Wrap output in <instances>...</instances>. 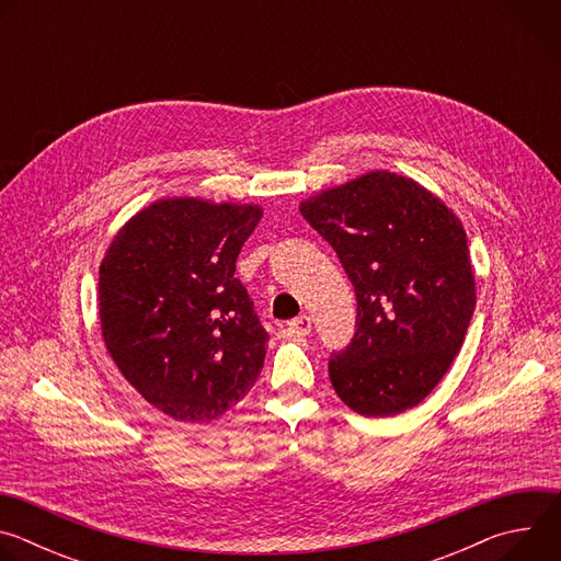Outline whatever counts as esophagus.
Listing matches in <instances>:
<instances>
[{
	"mask_svg": "<svg viewBox=\"0 0 561 561\" xmlns=\"http://www.w3.org/2000/svg\"><path fill=\"white\" fill-rule=\"evenodd\" d=\"M310 329H312V322L308 314H299L293 319V322H288V331L297 337H306L310 333Z\"/></svg>",
	"mask_w": 561,
	"mask_h": 561,
	"instance_id": "esophagus-1",
	"label": "esophagus"
}]
</instances>
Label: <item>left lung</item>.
<instances>
[{"label":"left lung","mask_w":561,"mask_h":561,"mask_svg":"<svg viewBox=\"0 0 561 561\" xmlns=\"http://www.w3.org/2000/svg\"><path fill=\"white\" fill-rule=\"evenodd\" d=\"M357 297L355 335L331 355L342 402L364 417L417 407L459 353L474 310L461 221L417 182L375 171L301 202Z\"/></svg>","instance_id":"8db88e82"}]
</instances>
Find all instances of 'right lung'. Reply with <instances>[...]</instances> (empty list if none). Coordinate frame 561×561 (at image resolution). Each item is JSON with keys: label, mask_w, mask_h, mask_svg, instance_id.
I'll use <instances>...</instances> for the list:
<instances>
[{"label": "right lung", "mask_w": 561, "mask_h": 561, "mask_svg": "<svg viewBox=\"0 0 561 561\" xmlns=\"http://www.w3.org/2000/svg\"><path fill=\"white\" fill-rule=\"evenodd\" d=\"M260 219L251 204L159 199L115 234L102 260L106 348L146 402L178 422L217 420L264 368L268 333L234 277Z\"/></svg>", "instance_id": "1"}]
</instances>
